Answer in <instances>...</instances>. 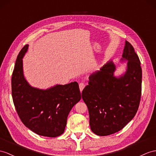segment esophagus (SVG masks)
<instances>
[{"instance_id": "34e87169", "label": "esophagus", "mask_w": 156, "mask_h": 156, "mask_svg": "<svg viewBox=\"0 0 156 156\" xmlns=\"http://www.w3.org/2000/svg\"><path fill=\"white\" fill-rule=\"evenodd\" d=\"M84 87H85V83H79V89H80L81 92H82V90H83V89H84Z\"/></svg>"}]
</instances>
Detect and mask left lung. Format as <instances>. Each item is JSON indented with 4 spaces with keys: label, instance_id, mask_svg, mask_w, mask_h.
Segmentation results:
<instances>
[{
    "label": "left lung",
    "instance_id": "obj_1",
    "mask_svg": "<svg viewBox=\"0 0 156 156\" xmlns=\"http://www.w3.org/2000/svg\"><path fill=\"white\" fill-rule=\"evenodd\" d=\"M122 61L126 60V73L116 77V67L110 61L101 71L89 77L82 98L89 113V124L94 134L105 136L120 131L136 115L142 93V68L138 55L128 41Z\"/></svg>",
    "mask_w": 156,
    "mask_h": 156
}]
</instances>
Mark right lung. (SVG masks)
<instances>
[{"instance_id":"obj_1","label":"right lung","mask_w":156,"mask_h":156,"mask_svg":"<svg viewBox=\"0 0 156 156\" xmlns=\"http://www.w3.org/2000/svg\"><path fill=\"white\" fill-rule=\"evenodd\" d=\"M26 44L19 53L12 75V96L15 108L25 126L36 134L57 137L65 130L67 116L81 96L77 82L57 85L46 90L30 86L23 74L22 58Z\"/></svg>"}]
</instances>
